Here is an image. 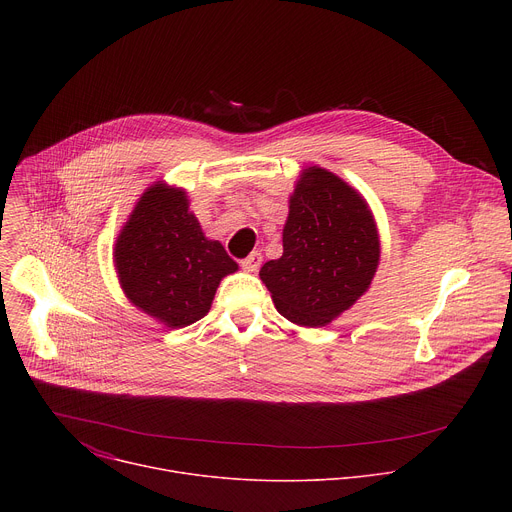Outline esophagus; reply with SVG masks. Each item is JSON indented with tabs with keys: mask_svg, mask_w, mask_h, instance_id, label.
I'll list each match as a JSON object with an SVG mask.
<instances>
[{
	"mask_svg": "<svg viewBox=\"0 0 512 512\" xmlns=\"http://www.w3.org/2000/svg\"><path fill=\"white\" fill-rule=\"evenodd\" d=\"M261 261H263V255H261L259 251H253V253H249L245 259H241V267H243L245 271L255 273V271L261 267Z\"/></svg>",
	"mask_w": 512,
	"mask_h": 512,
	"instance_id": "esophagus-1",
	"label": "esophagus"
}]
</instances>
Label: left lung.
<instances>
[{
  "mask_svg": "<svg viewBox=\"0 0 512 512\" xmlns=\"http://www.w3.org/2000/svg\"><path fill=\"white\" fill-rule=\"evenodd\" d=\"M381 257L364 198L322 168H308L289 198L283 255L259 275L277 312L316 328L348 310L373 281Z\"/></svg>",
  "mask_w": 512,
  "mask_h": 512,
  "instance_id": "1",
  "label": "left lung"
}]
</instances>
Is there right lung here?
<instances>
[{
    "mask_svg": "<svg viewBox=\"0 0 512 512\" xmlns=\"http://www.w3.org/2000/svg\"><path fill=\"white\" fill-rule=\"evenodd\" d=\"M115 267L133 306L170 328L204 318L221 279L239 267L202 235L182 190L143 192L115 243Z\"/></svg>",
    "mask_w": 512,
    "mask_h": 512,
    "instance_id": "right-lung-1",
    "label": "right lung"
}]
</instances>
